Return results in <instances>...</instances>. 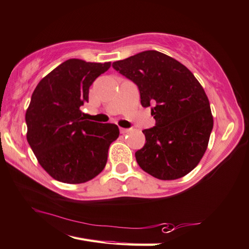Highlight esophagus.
Listing matches in <instances>:
<instances>
[{
    "mask_svg": "<svg viewBox=\"0 0 249 249\" xmlns=\"http://www.w3.org/2000/svg\"><path fill=\"white\" fill-rule=\"evenodd\" d=\"M120 132H121V134H126V133H128V132H130V129H127V128H120Z\"/></svg>",
    "mask_w": 249,
    "mask_h": 249,
    "instance_id": "34e87169",
    "label": "esophagus"
}]
</instances>
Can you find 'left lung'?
Returning a JSON list of instances; mask_svg holds the SVG:
<instances>
[{"instance_id":"1","label":"left lung","mask_w":249,"mask_h":249,"mask_svg":"<svg viewBox=\"0 0 249 249\" xmlns=\"http://www.w3.org/2000/svg\"><path fill=\"white\" fill-rule=\"evenodd\" d=\"M112 66L138 86L143 107L152 106L156 126L142 130L146 143L135 153L140 168L163 180L188 174L205 155L213 127L199 81L182 63L155 50Z\"/></svg>"}]
</instances>
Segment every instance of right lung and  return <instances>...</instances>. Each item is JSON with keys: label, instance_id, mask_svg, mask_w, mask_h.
I'll return each instance as SVG.
<instances>
[{"label": "right lung", "instance_id": "1", "mask_svg": "<svg viewBox=\"0 0 249 249\" xmlns=\"http://www.w3.org/2000/svg\"><path fill=\"white\" fill-rule=\"evenodd\" d=\"M111 62L70 58L39 81L26 111L27 140L40 165L54 179L88 182L105 169L110 144L120 129L85 120L80 107L89 88Z\"/></svg>", "mask_w": 249, "mask_h": 249}]
</instances>
